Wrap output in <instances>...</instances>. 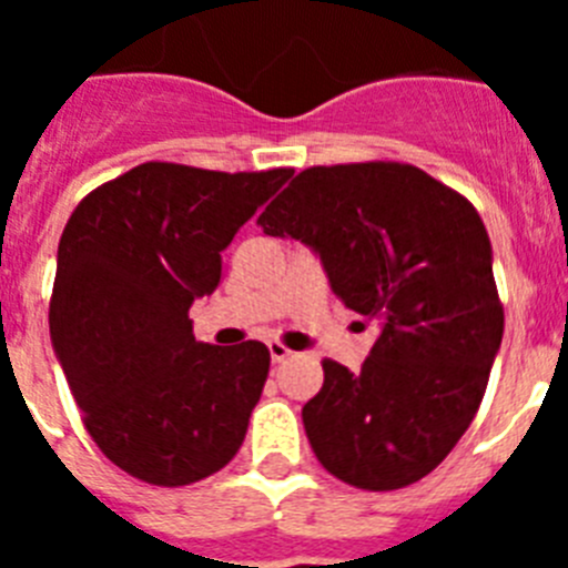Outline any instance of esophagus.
Segmentation results:
<instances>
[{
	"label": "esophagus",
	"instance_id": "obj_1",
	"mask_svg": "<svg viewBox=\"0 0 568 568\" xmlns=\"http://www.w3.org/2000/svg\"><path fill=\"white\" fill-rule=\"evenodd\" d=\"M267 346H270V358H273V364H281V361H287L290 355H293L287 346L281 344V341H270Z\"/></svg>",
	"mask_w": 568,
	"mask_h": 568
}]
</instances>
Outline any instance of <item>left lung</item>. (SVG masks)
Listing matches in <instances>:
<instances>
[{"label": "left lung", "instance_id": "8db88e82", "mask_svg": "<svg viewBox=\"0 0 568 568\" xmlns=\"http://www.w3.org/2000/svg\"><path fill=\"white\" fill-rule=\"evenodd\" d=\"M258 224L307 244L333 293L381 327L361 373L324 361L301 409L315 458L369 491L429 475L469 429L504 338L478 210L413 164L364 162L304 170Z\"/></svg>", "mask_w": 568, "mask_h": 568}]
</instances>
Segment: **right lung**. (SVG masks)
I'll list each match as a JSON object with an SVG mask.
<instances>
[{"label": "right lung", "instance_id": "1", "mask_svg": "<svg viewBox=\"0 0 568 568\" xmlns=\"http://www.w3.org/2000/svg\"><path fill=\"white\" fill-rule=\"evenodd\" d=\"M293 170L215 173L148 162L68 219L50 341L90 438L133 478L187 486L233 460L270 373L261 341H195L190 307L222 253Z\"/></svg>", "mask_w": 568, "mask_h": 568}]
</instances>
